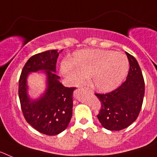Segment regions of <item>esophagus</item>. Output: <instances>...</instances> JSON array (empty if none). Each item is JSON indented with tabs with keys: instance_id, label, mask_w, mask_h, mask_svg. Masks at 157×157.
<instances>
[{
	"instance_id": "1",
	"label": "esophagus",
	"mask_w": 157,
	"mask_h": 157,
	"mask_svg": "<svg viewBox=\"0 0 157 157\" xmlns=\"http://www.w3.org/2000/svg\"><path fill=\"white\" fill-rule=\"evenodd\" d=\"M83 90H86V91H89V92H92V90H90V89L88 88V87H84V88H83Z\"/></svg>"
}]
</instances>
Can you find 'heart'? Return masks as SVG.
<instances>
[{
    "mask_svg": "<svg viewBox=\"0 0 157 157\" xmlns=\"http://www.w3.org/2000/svg\"><path fill=\"white\" fill-rule=\"evenodd\" d=\"M127 56L115 51L88 49L76 52L73 59H63L59 71L71 85L80 86L90 77L97 90L108 93L121 85L127 75Z\"/></svg>",
    "mask_w": 157,
    "mask_h": 157,
    "instance_id": "heart-1",
    "label": "heart"
}]
</instances>
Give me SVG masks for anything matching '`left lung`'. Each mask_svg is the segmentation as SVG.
<instances>
[{"label":"left lung","mask_w":157,"mask_h":157,"mask_svg":"<svg viewBox=\"0 0 157 157\" xmlns=\"http://www.w3.org/2000/svg\"><path fill=\"white\" fill-rule=\"evenodd\" d=\"M129 63L127 80L116 90L105 94H96L101 101L98 118L104 128L121 130L138 118L143 103L145 82L137 59L126 52Z\"/></svg>","instance_id":"1"}]
</instances>
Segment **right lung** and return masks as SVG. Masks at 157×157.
<instances>
[{
    "label": "right lung",
    "mask_w": 157,
    "mask_h": 157,
    "mask_svg": "<svg viewBox=\"0 0 157 157\" xmlns=\"http://www.w3.org/2000/svg\"><path fill=\"white\" fill-rule=\"evenodd\" d=\"M56 49L32 56L25 63L19 81V98L27 123L40 133L56 135L67 127L72 116L74 87H65L56 75L58 56ZM43 71L47 75V90L37 99L28 95L27 77L32 72Z\"/></svg>",
    "instance_id": "obj_1"
}]
</instances>
